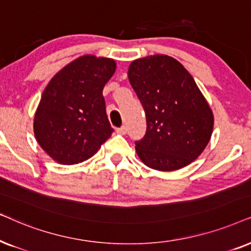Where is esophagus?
<instances>
[{
  "instance_id": "34e87169",
  "label": "esophagus",
  "mask_w": 251,
  "mask_h": 251,
  "mask_svg": "<svg viewBox=\"0 0 251 251\" xmlns=\"http://www.w3.org/2000/svg\"><path fill=\"white\" fill-rule=\"evenodd\" d=\"M116 131H117V133H118V134L125 135V134H126V132H127V128H126V126H122V127L117 128Z\"/></svg>"
}]
</instances>
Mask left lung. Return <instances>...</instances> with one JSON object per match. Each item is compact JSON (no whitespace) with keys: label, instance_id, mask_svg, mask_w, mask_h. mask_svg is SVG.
<instances>
[{"label":"left lung","instance_id":"obj_1","mask_svg":"<svg viewBox=\"0 0 251 251\" xmlns=\"http://www.w3.org/2000/svg\"><path fill=\"white\" fill-rule=\"evenodd\" d=\"M127 75L146 112V135L135 142L143 164L169 172L194 162L211 139L213 113L190 73L153 55L133 61Z\"/></svg>","mask_w":251,"mask_h":251}]
</instances>
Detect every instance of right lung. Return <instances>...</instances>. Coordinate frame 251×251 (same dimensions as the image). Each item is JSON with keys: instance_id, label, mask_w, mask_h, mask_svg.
<instances>
[{"instance_id": "obj_1", "label": "right lung", "mask_w": 251, "mask_h": 251, "mask_svg": "<svg viewBox=\"0 0 251 251\" xmlns=\"http://www.w3.org/2000/svg\"><path fill=\"white\" fill-rule=\"evenodd\" d=\"M116 71L111 58L80 56L52 76L34 115L40 147L63 165L85 162L111 136L103 88Z\"/></svg>"}]
</instances>
